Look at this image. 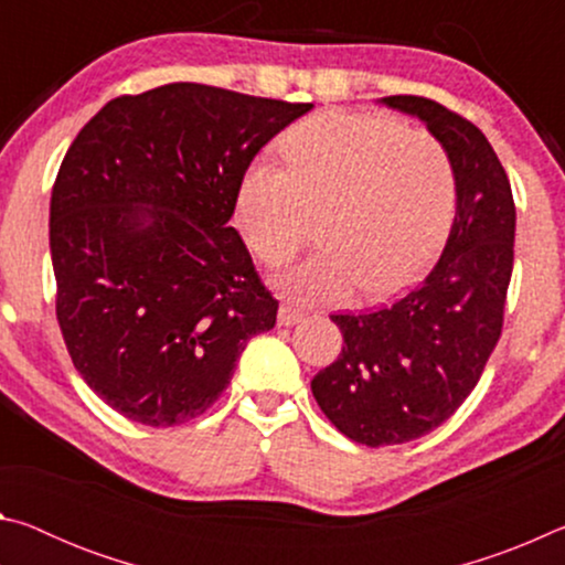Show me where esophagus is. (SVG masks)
<instances>
[{"label":"esophagus","mask_w":565,"mask_h":565,"mask_svg":"<svg viewBox=\"0 0 565 565\" xmlns=\"http://www.w3.org/2000/svg\"><path fill=\"white\" fill-rule=\"evenodd\" d=\"M306 313L301 309H296L291 303H281L279 306V327H296V323L303 321Z\"/></svg>","instance_id":"obj_1"}]
</instances>
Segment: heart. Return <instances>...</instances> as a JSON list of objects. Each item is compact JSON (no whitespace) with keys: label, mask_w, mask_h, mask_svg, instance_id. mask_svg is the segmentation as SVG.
Masks as SVG:
<instances>
[{"label":"heart","mask_w":565,"mask_h":565,"mask_svg":"<svg viewBox=\"0 0 565 565\" xmlns=\"http://www.w3.org/2000/svg\"><path fill=\"white\" fill-rule=\"evenodd\" d=\"M286 164L256 159L236 196V222L264 264L299 252L319 214L313 254L279 286L299 301H337L353 286L381 299L434 259L454 218L448 151L388 114L331 109L284 134Z\"/></svg>","instance_id":"b5f03b06"}]
</instances>
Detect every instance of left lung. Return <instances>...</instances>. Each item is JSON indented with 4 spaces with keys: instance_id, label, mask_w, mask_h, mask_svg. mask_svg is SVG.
<instances>
[{
    "instance_id": "left-lung-1",
    "label": "left lung",
    "mask_w": 565,
    "mask_h": 565,
    "mask_svg": "<svg viewBox=\"0 0 565 565\" xmlns=\"http://www.w3.org/2000/svg\"><path fill=\"white\" fill-rule=\"evenodd\" d=\"M379 102L441 141L456 216L441 259L414 291L388 309L331 317L343 349L313 376V398L343 436L371 448L434 431L471 394L501 337L515 236L509 177L481 129L424 97Z\"/></svg>"
}]
</instances>
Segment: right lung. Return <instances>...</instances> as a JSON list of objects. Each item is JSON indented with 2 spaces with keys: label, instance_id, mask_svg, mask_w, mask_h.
Here are the masks:
<instances>
[{
  "label": "right lung",
  "instance_id": "obj_1",
  "mask_svg": "<svg viewBox=\"0 0 565 565\" xmlns=\"http://www.w3.org/2000/svg\"><path fill=\"white\" fill-rule=\"evenodd\" d=\"M313 104L177 82L117 97L56 174L50 248L66 351L145 426L202 416L279 301L228 218L248 164Z\"/></svg>",
  "mask_w": 565,
  "mask_h": 565
}]
</instances>
